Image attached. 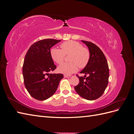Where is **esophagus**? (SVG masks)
Here are the masks:
<instances>
[{"mask_svg":"<svg viewBox=\"0 0 134 134\" xmlns=\"http://www.w3.org/2000/svg\"><path fill=\"white\" fill-rule=\"evenodd\" d=\"M70 76H71L70 75H64L65 78H70Z\"/></svg>","mask_w":134,"mask_h":134,"instance_id":"obj_1","label":"esophagus"}]
</instances>
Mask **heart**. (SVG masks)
Instances as JSON below:
<instances>
[{
  "label": "heart",
  "instance_id": "heart-1",
  "mask_svg": "<svg viewBox=\"0 0 134 134\" xmlns=\"http://www.w3.org/2000/svg\"><path fill=\"white\" fill-rule=\"evenodd\" d=\"M61 50L53 48L50 51L51 58L58 64H62L65 55H70L69 63H63L58 67V71L64 74H71L76 72L80 69L86 68L89 63L91 57L90 51L84 47L80 43L72 41H67L60 44Z\"/></svg>",
  "mask_w": 134,
  "mask_h": 134
}]
</instances>
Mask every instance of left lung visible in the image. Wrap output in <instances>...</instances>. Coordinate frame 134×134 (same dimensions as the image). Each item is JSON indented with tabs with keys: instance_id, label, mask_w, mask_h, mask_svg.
Masks as SVG:
<instances>
[{
	"instance_id": "8db88e82",
	"label": "left lung",
	"mask_w": 134,
	"mask_h": 134,
	"mask_svg": "<svg viewBox=\"0 0 134 134\" xmlns=\"http://www.w3.org/2000/svg\"><path fill=\"white\" fill-rule=\"evenodd\" d=\"M88 46L91 57L87 66L80 73L84 76H76L79 83L74 87L78 94L88 100H94L102 96L108 83L109 68L107 59L100 48L91 42L82 40Z\"/></svg>"
}]
</instances>
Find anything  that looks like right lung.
<instances>
[{
	"mask_svg": "<svg viewBox=\"0 0 134 134\" xmlns=\"http://www.w3.org/2000/svg\"><path fill=\"white\" fill-rule=\"evenodd\" d=\"M60 41L48 38L40 40L32 44L27 52L23 65L24 83L29 94L36 99L43 100L50 98L63 78L62 74L48 73L56 68L50 48Z\"/></svg>",
	"mask_w": 134,
	"mask_h": 134,
	"instance_id": "obj_1",
	"label": "right lung"
}]
</instances>
